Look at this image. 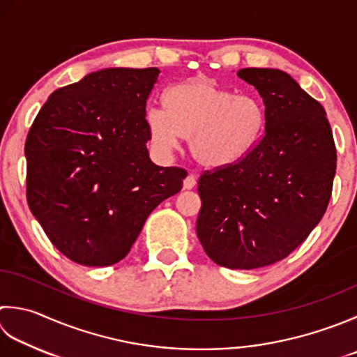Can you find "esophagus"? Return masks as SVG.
Here are the masks:
<instances>
[{"label":"esophagus","mask_w":357,"mask_h":357,"mask_svg":"<svg viewBox=\"0 0 357 357\" xmlns=\"http://www.w3.org/2000/svg\"><path fill=\"white\" fill-rule=\"evenodd\" d=\"M195 185H197V178H195L193 173H188V176L184 179V188L190 190Z\"/></svg>","instance_id":"1"}]
</instances>
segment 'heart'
Listing matches in <instances>:
<instances>
[{
  "label": "heart",
  "instance_id": "b5f03b06",
  "mask_svg": "<svg viewBox=\"0 0 357 357\" xmlns=\"http://www.w3.org/2000/svg\"><path fill=\"white\" fill-rule=\"evenodd\" d=\"M164 108H149L145 123L158 149L172 151L188 139L193 159L211 170L241 162L260 144L266 111L260 99L235 94L207 79L176 83L164 94Z\"/></svg>",
  "mask_w": 357,
  "mask_h": 357
}]
</instances>
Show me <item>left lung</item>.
<instances>
[{
    "label": "left lung",
    "mask_w": 357,
    "mask_h": 357,
    "mask_svg": "<svg viewBox=\"0 0 357 357\" xmlns=\"http://www.w3.org/2000/svg\"><path fill=\"white\" fill-rule=\"evenodd\" d=\"M236 75L263 97L266 128L241 162L199 176L197 235L220 266L257 269L288 257L319 225L337 156L324 107L289 74L246 68Z\"/></svg>",
    "instance_id": "8db88e82"
}]
</instances>
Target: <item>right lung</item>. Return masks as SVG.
<instances>
[{
  "label": "right lung",
  "mask_w": 357,
  "mask_h": 357,
  "mask_svg": "<svg viewBox=\"0 0 357 357\" xmlns=\"http://www.w3.org/2000/svg\"><path fill=\"white\" fill-rule=\"evenodd\" d=\"M158 68H108L49 96L26 139V197L60 252L83 266L127 257L149 215L187 172L146 150L145 107Z\"/></svg>",
  "instance_id": "add662e5"
}]
</instances>
